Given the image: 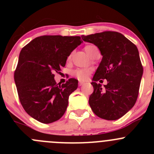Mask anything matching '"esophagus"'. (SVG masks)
<instances>
[{
    "instance_id": "esophagus-1",
    "label": "esophagus",
    "mask_w": 154,
    "mask_h": 154,
    "mask_svg": "<svg viewBox=\"0 0 154 154\" xmlns=\"http://www.w3.org/2000/svg\"><path fill=\"white\" fill-rule=\"evenodd\" d=\"M84 84H85L84 82H83V81H80V82H79V86H83V85H84Z\"/></svg>"
}]
</instances>
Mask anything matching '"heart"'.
<instances>
[{
    "instance_id": "obj_1",
    "label": "heart",
    "mask_w": 154,
    "mask_h": 154,
    "mask_svg": "<svg viewBox=\"0 0 154 154\" xmlns=\"http://www.w3.org/2000/svg\"><path fill=\"white\" fill-rule=\"evenodd\" d=\"M94 48H95V46L94 45H86L85 47V51L87 53V54H89V53L91 52V50ZM90 74H91V71L90 70L87 69V68H78V69L75 70L74 71V74L76 77H77L78 80H86L89 77Z\"/></svg>"
}]
</instances>
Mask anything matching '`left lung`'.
<instances>
[{
  "instance_id": "1",
  "label": "left lung",
  "mask_w": 154,
  "mask_h": 154,
  "mask_svg": "<svg viewBox=\"0 0 154 154\" xmlns=\"http://www.w3.org/2000/svg\"><path fill=\"white\" fill-rule=\"evenodd\" d=\"M83 41L97 46L103 56L92 78L94 91L88 103L93 112L109 121L117 120L136 103L143 74L138 48L124 35L114 31L82 35ZM106 79L102 88L96 83Z\"/></svg>"
}]
</instances>
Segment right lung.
I'll return each instance as SVG.
<instances>
[{
	"mask_svg": "<svg viewBox=\"0 0 154 154\" xmlns=\"http://www.w3.org/2000/svg\"><path fill=\"white\" fill-rule=\"evenodd\" d=\"M82 42L80 36L42 35L21 49L14 80L23 108L38 122L52 123L66 112L78 80L70 78L60 85L54 73L65 67L68 56Z\"/></svg>",
	"mask_w": 154,
	"mask_h": 154,
	"instance_id": "1",
	"label": "right lung"
}]
</instances>
